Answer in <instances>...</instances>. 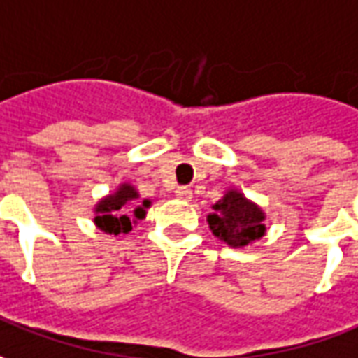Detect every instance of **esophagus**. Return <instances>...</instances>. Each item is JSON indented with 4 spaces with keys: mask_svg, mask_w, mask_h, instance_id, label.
Wrapping results in <instances>:
<instances>
[{
    "mask_svg": "<svg viewBox=\"0 0 358 358\" xmlns=\"http://www.w3.org/2000/svg\"><path fill=\"white\" fill-rule=\"evenodd\" d=\"M175 196L181 199V201H191V199H193V191L187 189V187H179V189L175 191Z\"/></svg>",
    "mask_w": 358,
    "mask_h": 358,
    "instance_id": "obj_1",
    "label": "esophagus"
}]
</instances>
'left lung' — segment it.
Wrapping results in <instances>:
<instances>
[{
    "label": "left lung",
    "instance_id": "left-lung-1",
    "mask_svg": "<svg viewBox=\"0 0 358 358\" xmlns=\"http://www.w3.org/2000/svg\"><path fill=\"white\" fill-rule=\"evenodd\" d=\"M267 214L238 189H226L206 216L212 234L230 248H245L265 236Z\"/></svg>",
    "mask_w": 358,
    "mask_h": 358
}]
</instances>
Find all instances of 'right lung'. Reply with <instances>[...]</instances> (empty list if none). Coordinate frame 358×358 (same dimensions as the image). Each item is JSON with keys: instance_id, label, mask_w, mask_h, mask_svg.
Returning a JSON list of instances; mask_svg holds the SVG:
<instances>
[{"instance_id": "right-lung-1", "label": "right lung", "mask_w": 358, "mask_h": 358, "mask_svg": "<svg viewBox=\"0 0 358 358\" xmlns=\"http://www.w3.org/2000/svg\"><path fill=\"white\" fill-rule=\"evenodd\" d=\"M152 201H140V193L132 183H120L107 196H103L93 206L95 218L93 224L108 236L128 234L136 226L138 220L146 218V210Z\"/></svg>"}]
</instances>
